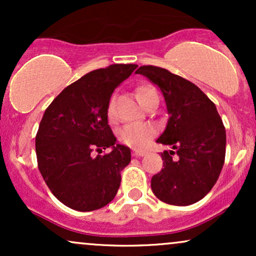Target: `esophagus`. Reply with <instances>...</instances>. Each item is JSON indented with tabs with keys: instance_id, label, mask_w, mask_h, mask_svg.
I'll return each mask as SVG.
<instances>
[{
	"instance_id": "1",
	"label": "esophagus",
	"mask_w": 256,
	"mask_h": 256,
	"mask_svg": "<svg viewBox=\"0 0 256 256\" xmlns=\"http://www.w3.org/2000/svg\"><path fill=\"white\" fill-rule=\"evenodd\" d=\"M146 154V152L144 150H138V149H134V152H132V155L136 158H140V156H144V155Z\"/></svg>"
}]
</instances>
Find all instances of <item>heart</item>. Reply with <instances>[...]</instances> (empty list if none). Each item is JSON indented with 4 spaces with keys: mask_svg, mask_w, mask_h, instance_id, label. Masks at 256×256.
Instances as JSON below:
<instances>
[{
    "mask_svg": "<svg viewBox=\"0 0 256 256\" xmlns=\"http://www.w3.org/2000/svg\"><path fill=\"white\" fill-rule=\"evenodd\" d=\"M137 98L140 104L144 106L152 96L158 95L154 88L152 86H140L137 89ZM114 116L113 100L110 101L108 107V118L110 120ZM155 134V128L152 124H130L120 128L118 132L119 140L122 144L132 146V148H143L150 142L152 136Z\"/></svg>",
    "mask_w": 256,
    "mask_h": 256,
    "instance_id": "heart-1",
    "label": "heart"
}]
</instances>
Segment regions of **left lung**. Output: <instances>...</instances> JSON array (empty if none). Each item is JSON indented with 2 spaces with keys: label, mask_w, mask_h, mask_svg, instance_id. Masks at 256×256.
<instances>
[{
  "label": "left lung",
  "mask_w": 256,
  "mask_h": 256,
  "mask_svg": "<svg viewBox=\"0 0 256 256\" xmlns=\"http://www.w3.org/2000/svg\"><path fill=\"white\" fill-rule=\"evenodd\" d=\"M136 73L160 89L170 116L156 143L173 150L161 154L164 168L152 176V192L168 204H195L210 192L224 165L226 132L216 104L192 82L165 68L140 66Z\"/></svg>",
  "instance_id": "obj_1"
}]
</instances>
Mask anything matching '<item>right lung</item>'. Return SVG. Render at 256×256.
Wrapping results in <instances>:
<instances>
[{"instance_id":"add662e5","label":"right lung","mask_w":256,"mask_h":256,"mask_svg":"<svg viewBox=\"0 0 256 256\" xmlns=\"http://www.w3.org/2000/svg\"><path fill=\"white\" fill-rule=\"evenodd\" d=\"M137 67L116 64L91 71L64 88L44 112L36 136L38 168L52 195L72 210H98L118 192L131 150L112 132L108 107L114 89ZM107 148L108 154L90 155Z\"/></svg>"}]
</instances>
